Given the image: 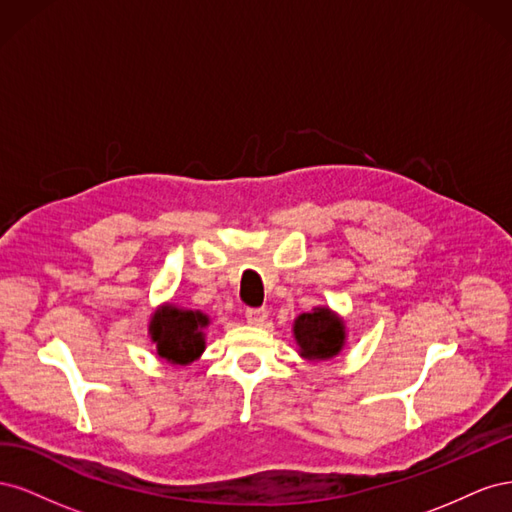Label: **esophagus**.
<instances>
[{"label": "esophagus", "instance_id": "obj_1", "mask_svg": "<svg viewBox=\"0 0 512 512\" xmlns=\"http://www.w3.org/2000/svg\"><path fill=\"white\" fill-rule=\"evenodd\" d=\"M267 316H269V312L265 307H247L245 309V320H247V324H254V327H260V324L267 320Z\"/></svg>", "mask_w": 512, "mask_h": 512}]
</instances>
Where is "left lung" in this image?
Instances as JSON below:
<instances>
[{
    "mask_svg": "<svg viewBox=\"0 0 512 512\" xmlns=\"http://www.w3.org/2000/svg\"><path fill=\"white\" fill-rule=\"evenodd\" d=\"M294 337L307 359H331L344 346V322L327 307H316L294 320Z\"/></svg>",
    "mask_w": 512,
    "mask_h": 512,
    "instance_id": "obj_1",
    "label": "left lung"
}]
</instances>
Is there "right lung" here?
Returning <instances> with one entry per match:
<instances>
[{"mask_svg":"<svg viewBox=\"0 0 512 512\" xmlns=\"http://www.w3.org/2000/svg\"><path fill=\"white\" fill-rule=\"evenodd\" d=\"M207 324L205 314L168 305L153 316L149 331L162 359L173 365H188L205 350L203 327Z\"/></svg>","mask_w":512,"mask_h":512,"instance_id":"right-lung-1","label":"right lung"}]
</instances>
